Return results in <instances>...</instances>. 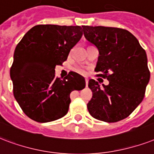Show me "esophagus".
Wrapping results in <instances>:
<instances>
[{"mask_svg": "<svg viewBox=\"0 0 154 154\" xmlns=\"http://www.w3.org/2000/svg\"><path fill=\"white\" fill-rule=\"evenodd\" d=\"M85 83H86V87H88V78H85Z\"/></svg>", "mask_w": 154, "mask_h": 154, "instance_id": "1", "label": "esophagus"}]
</instances>
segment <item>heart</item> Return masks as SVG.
Returning a JSON list of instances; mask_svg holds the SVG:
<instances>
[{"label":"heart","instance_id":"b5f03b06","mask_svg":"<svg viewBox=\"0 0 154 154\" xmlns=\"http://www.w3.org/2000/svg\"><path fill=\"white\" fill-rule=\"evenodd\" d=\"M73 70H74V71H75V72L79 74V75H86V73H87L86 68L83 66H74Z\"/></svg>","mask_w":154,"mask_h":154}]
</instances>
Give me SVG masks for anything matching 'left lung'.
Segmentation results:
<instances>
[{
    "instance_id": "1",
    "label": "left lung",
    "mask_w": 154,
    "mask_h": 154,
    "mask_svg": "<svg viewBox=\"0 0 154 154\" xmlns=\"http://www.w3.org/2000/svg\"><path fill=\"white\" fill-rule=\"evenodd\" d=\"M83 34L96 46L99 57L96 70L107 78L108 85L90 79L92 98L88 103L91 116L104 122L128 117L145 96L150 73L147 55L133 34L126 29L83 26Z\"/></svg>"
}]
</instances>
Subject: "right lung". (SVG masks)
I'll list each match as a JSON object with an SVG mask.
<instances>
[{
  "label": "right lung",
  "instance_id": "right-lung-1",
  "mask_svg": "<svg viewBox=\"0 0 154 154\" xmlns=\"http://www.w3.org/2000/svg\"><path fill=\"white\" fill-rule=\"evenodd\" d=\"M82 35V26L38 25L17 45L10 68L14 95L32 120L46 123L62 118L68 112L71 91L85 88L80 75L71 71L61 79L54 70Z\"/></svg>",
  "mask_w": 154,
  "mask_h": 154
}]
</instances>
